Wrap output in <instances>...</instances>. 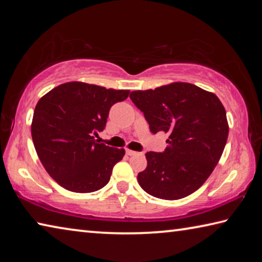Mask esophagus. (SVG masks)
Returning a JSON list of instances; mask_svg holds the SVG:
<instances>
[{
    "label": "esophagus",
    "mask_w": 262,
    "mask_h": 262,
    "mask_svg": "<svg viewBox=\"0 0 262 262\" xmlns=\"http://www.w3.org/2000/svg\"><path fill=\"white\" fill-rule=\"evenodd\" d=\"M126 154L128 156H135V155H137L139 152H136L134 150H130V149H126Z\"/></svg>",
    "instance_id": "esophagus-1"
}]
</instances>
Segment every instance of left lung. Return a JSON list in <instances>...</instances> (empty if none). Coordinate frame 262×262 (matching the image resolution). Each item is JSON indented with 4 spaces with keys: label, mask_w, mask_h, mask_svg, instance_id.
Instances as JSON below:
<instances>
[{
    "label": "left lung",
    "mask_w": 262,
    "mask_h": 262,
    "mask_svg": "<svg viewBox=\"0 0 262 262\" xmlns=\"http://www.w3.org/2000/svg\"><path fill=\"white\" fill-rule=\"evenodd\" d=\"M129 97L154 134H168L165 151L145 154L147 167L137 174L141 187L163 200L194 193L214 171L228 140L227 113L219 97L185 82L133 91Z\"/></svg>",
    "instance_id": "1"
}]
</instances>
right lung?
<instances>
[{
    "instance_id": "obj_1",
    "label": "right lung",
    "mask_w": 262,
    "mask_h": 262,
    "mask_svg": "<svg viewBox=\"0 0 262 262\" xmlns=\"http://www.w3.org/2000/svg\"><path fill=\"white\" fill-rule=\"evenodd\" d=\"M129 90L68 82L42 96L34 108L31 134L47 173L75 193L96 192L108 183L125 149L98 143L111 106Z\"/></svg>"
}]
</instances>
